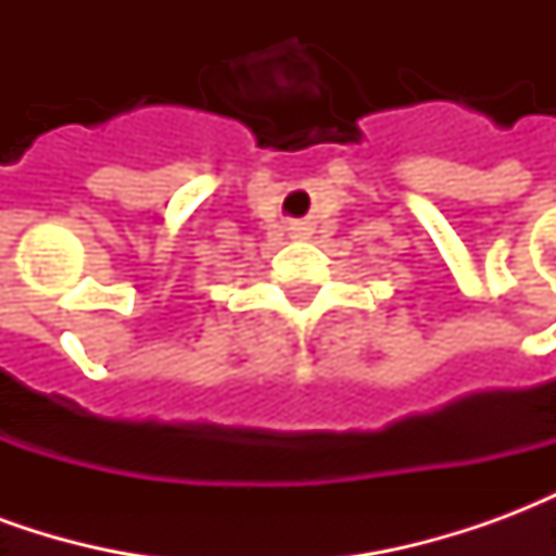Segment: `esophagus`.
<instances>
[{
  "label": "esophagus",
  "instance_id": "esophagus-1",
  "mask_svg": "<svg viewBox=\"0 0 556 556\" xmlns=\"http://www.w3.org/2000/svg\"><path fill=\"white\" fill-rule=\"evenodd\" d=\"M306 235H309V226H306V223H294V226H291V238H306Z\"/></svg>",
  "mask_w": 556,
  "mask_h": 556
}]
</instances>
